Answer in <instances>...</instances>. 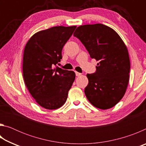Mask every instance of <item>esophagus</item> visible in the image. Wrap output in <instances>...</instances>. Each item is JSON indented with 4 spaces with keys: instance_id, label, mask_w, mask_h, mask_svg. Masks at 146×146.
Segmentation results:
<instances>
[{
    "instance_id": "1",
    "label": "esophagus",
    "mask_w": 146,
    "mask_h": 146,
    "mask_svg": "<svg viewBox=\"0 0 146 146\" xmlns=\"http://www.w3.org/2000/svg\"><path fill=\"white\" fill-rule=\"evenodd\" d=\"M75 74H76V76H80L81 75H82V74H81L80 73H78V72H77V71H75Z\"/></svg>"
}]
</instances>
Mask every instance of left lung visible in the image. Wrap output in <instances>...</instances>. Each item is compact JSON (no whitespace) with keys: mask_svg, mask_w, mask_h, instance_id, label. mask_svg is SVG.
Masks as SVG:
<instances>
[{"mask_svg":"<svg viewBox=\"0 0 146 146\" xmlns=\"http://www.w3.org/2000/svg\"><path fill=\"white\" fill-rule=\"evenodd\" d=\"M73 36L83 44L91 58L98 61L95 72L87 75L86 97L98 109L113 108L123 97L129 82L127 47L117 32L102 24L79 26Z\"/></svg>","mask_w":146,"mask_h":146,"instance_id":"8db88e82","label":"left lung"}]
</instances>
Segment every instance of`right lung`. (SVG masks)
I'll return each mask as SVG.
<instances>
[{"instance_id":"1","label":"right lung","mask_w":146,"mask_h":146,"mask_svg":"<svg viewBox=\"0 0 146 146\" xmlns=\"http://www.w3.org/2000/svg\"><path fill=\"white\" fill-rule=\"evenodd\" d=\"M76 26H55L34 34L27 42L23 55V76L26 86L39 105L56 110L64 104L75 78L73 71L56 64L62 50Z\"/></svg>"}]
</instances>
